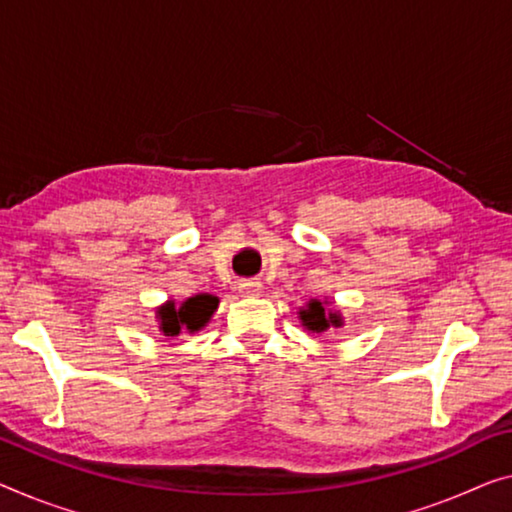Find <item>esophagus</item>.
Masks as SVG:
<instances>
[{
	"mask_svg": "<svg viewBox=\"0 0 512 512\" xmlns=\"http://www.w3.org/2000/svg\"><path fill=\"white\" fill-rule=\"evenodd\" d=\"M239 292L243 296H257L259 292H262V282H259V280H241L239 282Z\"/></svg>",
	"mask_w": 512,
	"mask_h": 512,
	"instance_id": "esophagus-1",
	"label": "esophagus"
}]
</instances>
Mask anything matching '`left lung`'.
I'll use <instances>...</instances> for the list:
<instances>
[{
	"label": "left lung",
	"mask_w": 512,
	"mask_h": 512,
	"mask_svg": "<svg viewBox=\"0 0 512 512\" xmlns=\"http://www.w3.org/2000/svg\"><path fill=\"white\" fill-rule=\"evenodd\" d=\"M301 324L312 333H324L329 329H340L342 317L338 310H326V303L312 299L305 308L299 312Z\"/></svg>",
	"instance_id": "left-lung-1"
}]
</instances>
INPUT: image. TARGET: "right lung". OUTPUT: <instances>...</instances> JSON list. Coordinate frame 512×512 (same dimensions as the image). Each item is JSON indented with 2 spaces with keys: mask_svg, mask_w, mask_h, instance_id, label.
<instances>
[{
  "mask_svg": "<svg viewBox=\"0 0 512 512\" xmlns=\"http://www.w3.org/2000/svg\"><path fill=\"white\" fill-rule=\"evenodd\" d=\"M216 308L218 296L213 294H195L179 305L167 301L156 310L158 329L167 338H177L179 333H195L207 326Z\"/></svg>",
  "mask_w": 512,
  "mask_h": 512,
  "instance_id": "obj_1",
  "label": "right lung"
}]
</instances>
